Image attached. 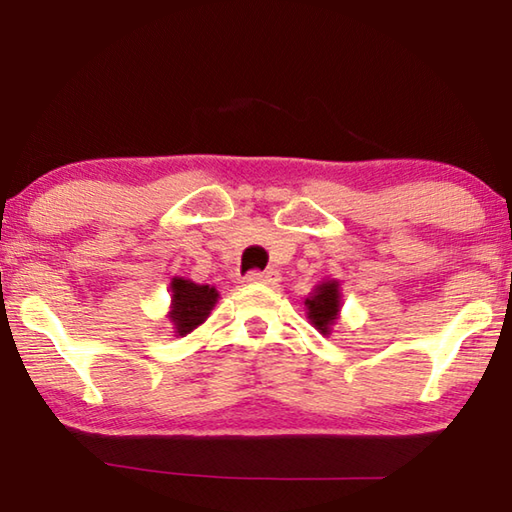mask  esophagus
Instances as JSON below:
<instances>
[{"label": "esophagus", "mask_w": 512, "mask_h": 512, "mask_svg": "<svg viewBox=\"0 0 512 512\" xmlns=\"http://www.w3.org/2000/svg\"><path fill=\"white\" fill-rule=\"evenodd\" d=\"M277 280H280L277 271H250L246 275L248 284H277Z\"/></svg>", "instance_id": "obj_1"}]
</instances>
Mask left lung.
Segmentation results:
<instances>
[{"mask_svg":"<svg viewBox=\"0 0 512 512\" xmlns=\"http://www.w3.org/2000/svg\"><path fill=\"white\" fill-rule=\"evenodd\" d=\"M305 305L309 309L311 325L320 329V334H329V325H334V320L339 318L341 309L339 284L334 280L320 284V287H316L314 296H311Z\"/></svg>","mask_w":512,"mask_h":512,"instance_id":"obj_1","label":"left lung"}]
</instances>
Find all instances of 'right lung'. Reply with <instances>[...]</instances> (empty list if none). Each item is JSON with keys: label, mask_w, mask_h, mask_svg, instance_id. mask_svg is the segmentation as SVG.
Instances as JSON below:
<instances>
[{"label": "right lung", "mask_w": 512, "mask_h": 512, "mask_svg": "<svg viewBox=\"0 0 512 512\" xmlns=\"http://www.w3.org/2000/svg\"><path fill=\"white\" fill-rule=\"evenodd\" d=\"M171 323L176 325V334L185 336L196 329L205 318L210 316L214 307L216 293L214 287H207V284H196L192 280H183V277H173L171 282Z\"/></svg>", "instance_id": "obj_1"}]
</instances>
